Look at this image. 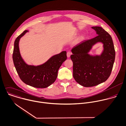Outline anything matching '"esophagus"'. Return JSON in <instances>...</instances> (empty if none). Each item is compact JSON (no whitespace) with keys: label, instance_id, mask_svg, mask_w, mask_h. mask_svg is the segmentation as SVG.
<instances>
[{"label":"esophagus","instance_id":"esophagus-1","mask_svg":"<svg viewBox=\"0 0 126 126\" xmlns=\"http://www.w3.org/2000/svg\"><path fill=\"white\" fill-rule=\"evenodd\" d=\"M71 53L70 52H68L67 53V58H69L70 56V55H71Z\"/></svg>","mask_w":126,"mask_h":126}]
</instances>
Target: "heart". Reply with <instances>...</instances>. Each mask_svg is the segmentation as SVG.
<instances>
[{"mask_svg":"<svg viewBox=\"0 0 126 126\" xmlns=\"http://www.w3.org/2000/svg\"><path fill=\"white\" fill-rule=\"evenodd\" d=\"M83 39V36H80L79 38V40H82Z\"/></svg>","mask_w":126,"mask_h":126,"instance_id":"1","label":"heart"}]
</instances>
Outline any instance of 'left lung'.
<instances>
[{
	"instance_id": "8db88e82",
	"label": "left lung",
	"mask_w": 126,
	"mask_h": 126,
	"mask_svg": "<svg viewBox=\"0 0 126 126\" xmlns=\"http://www.w3.org/2000/svg\"><path fill=\"white\" fill-rule=\"evenodd\" d=\"M98 35L81 42L71 49L73 77L80 85L88 87L105 82L110 77L115 59V51L111 36L102 27H91ZM101 42L104 49L99 55H90L93 46Z\"/></svg>"
}]
</instances>
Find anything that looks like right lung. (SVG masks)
I'll list each match as a JSON object with an SVG mask.
<instances>
[{"label":"right lung","mask_w":126,"mask_h":126,"mask_svg":"<svg viewBox=\"0 0 126 126\" xmlns=\"http://www.w3.org/2000/svg\"><path fill=\"white\" fill-rule=\"evenodd\" d=\"M28 30H25L14 42L13 61L16 70L21 80L31 86L36 88H46L53 84L58 77V70L66 60V52L53 56L45 63L38 65H29L22 59L19 50L20 39Z\"/></svg>","instance_id":"add662e5"}]
</instances>
